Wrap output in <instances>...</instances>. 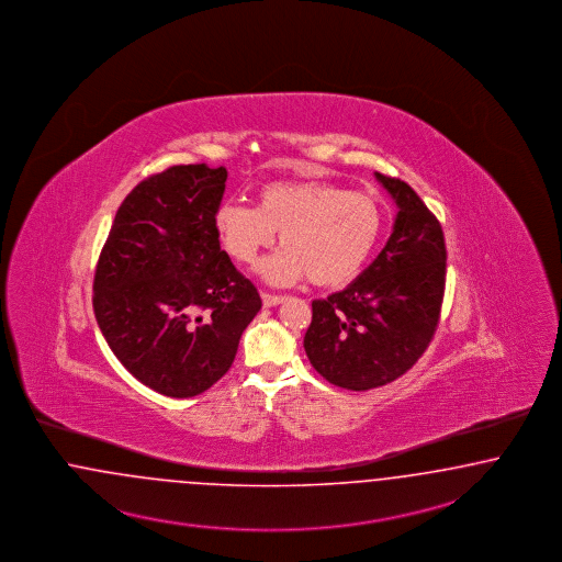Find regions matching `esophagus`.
<instances>
[{
	"label": "esophagus",
	"instance_id": "1",
	"mask_svg": "<svg viewBox=\"0 0 562 562\" xmlns=\"http://www.w3.org/2000/svg\"><path fill=\"white\" fill-rule=\"evenodd\" d=\"M261 301H263V307H276V305L284 303L286 296H282V294H271V292H261Z\"/></svg>",
	"mask_w": 562,
	"mask_h": 562
}]
</instances>
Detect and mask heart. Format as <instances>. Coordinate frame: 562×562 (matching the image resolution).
Segmentation results:
<instances>
[{
    "label": "heart",
    "mask_w": 562,
    "mask_h": 562,
    "mask_svg": "<svg viewBox=\"0 0 562 562\" xmlns=\"http://www.w3.org/2000/svg\"><path fill=\"white\" fill-rule=\"evenodd\" d=\"M215 228L228 255L252 263L276 243L284 249L259 266L271 284H294L310 276L315 286L355 280L380 245L384 212L366 193L326 180H278L259 189L257 207L224 203Z\"/></svg>",
    "instance_id": "obj_1"
}]
</instances>
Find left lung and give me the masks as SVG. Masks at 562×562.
<instances>
[{
    "mask_svg": "<svg viewBox=\"0 0 562 562\" xmlns=\"http://www.w3.org/2000/svg\"><path fill=\"white\" fill-rule=\"evenodd\" d=\"M398 213L386 247L345 291L311 303V366L347 390L386 386L426 352L445 299V233L407 182L375 172Z\"/></svg>",
    "mask_w": 562,
    "mask_h": 562,
    "instance_id": "8db88e82",
    "label": "left lung"
}]
</instances>
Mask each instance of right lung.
Returning a JSON list of instances; mask_svg holds the SVG:
<instances>
[{
    "mask_svg": "<svg viewBox=\"0 0 562 562\" xmlns=\"http://www.w3.org/2000/svg\"><path fill=\"white\" fill-rule=\"evenodd\" d=\"M228 172L172 166L138 182L99 255L93 310L117 361L172 398L212 387L233 366L261 296L220 249L215 212Z\"/></svg>",
    "mask_w": 562,
    "mask_h": 562,
    "instance_id": "obj_1",
    "label": "right lung"
}]
</instances>
